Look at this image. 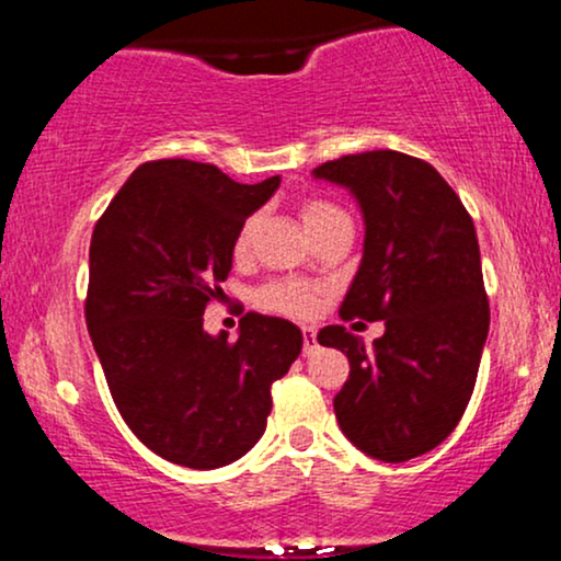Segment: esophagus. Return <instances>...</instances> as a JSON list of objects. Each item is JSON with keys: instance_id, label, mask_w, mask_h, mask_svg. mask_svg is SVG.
I'll use <instances>...</instances> for the list:
<instances>
[{"instance_id": "obj_1", "label": "esophagus", "mask_w": 561, "mask_h": 561, "mask_svg": "<svg viewBox=\"0 0 561 561\" xmlns=\"http://www.w3.org/2000/svg\"><path fill=\"white\" fill-rule=\"evenodd\" d=\"M317 347V330L313 327H302V353H313Z\"/></svg>"}]
</instances>
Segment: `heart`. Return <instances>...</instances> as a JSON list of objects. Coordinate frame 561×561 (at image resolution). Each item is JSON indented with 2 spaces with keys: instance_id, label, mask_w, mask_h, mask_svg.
I'll return each mask as SVG.
<instances>
[{
  "instance_id": "1",
  "label": "heart",
  "mask_w": 561,
  "mask_h": 561,
  "mask_svg": "<svg viewBox=\"0 0 561 561\" xmlns=\"http://www.w3.org/2000/svg\"><path fill=\"white\" fill-rule=\"evenodd\" d=\"M334 210L340 208H334L330 203H321V199H311V203L302 205V221H306V227L311 229L313 224H319L321 218L334 214ZM255 227H259V218L253 216L242 224L240 231H237L234 250L240 255L250 248ZM255 300H259V306L266 308V311L285 313V317H295V319H308L313 317L319 308V289L298 279H276V282H268V285H263L259 293H255Z\"/></svg>"
}]
</instances>
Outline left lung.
Masks as SVG:
<instances>
[{"label":"left lung","instance_id":"left-lung-1","mask_svg":"<svg viewBox=\"0 0 561 561\" xmlns=\"http://www.w3.org/2000/svg\"><path fill=\"white\" fill-rule=\"evenodd\" d=\"M313 176L351 190L364 214L340 319L385 321L371 347L340 324L319 332L351 362L334 416L366 456L409 461L454 433L478 379L491 308L472 216L433 165L396 150L343 156Z\"/></svg>","mask_w":561,"mask_h":561}]
</instances>
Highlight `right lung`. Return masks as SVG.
<instances>
[{"instance_id":"obj_1","label":"right lung","mask_w":561,"mask_h":561,"mask_svg":"<svg viewBox=\"0 0 561 561\" xmlns=\"http://www.w3.org/2000/svg\"><path fill=\"white\" fill-rule=\"evenodd\" d=\"M282 179L240 184L210 163H141L96 221L87 327L131 433L165 461L231 465L261 440L272 385L300 356L293 321L244 313L240 337L203 330L237 231Z\"/></svg>"}]
</instances>
